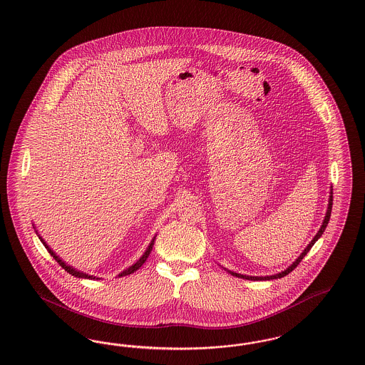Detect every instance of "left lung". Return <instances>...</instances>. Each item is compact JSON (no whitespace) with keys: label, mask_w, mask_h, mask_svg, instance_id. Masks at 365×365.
I'll use <instances>...</instances> for the list:
<instances>
[{"label":"left lung","mask_w":365,"mask_h":365,"mask_svg":"<svg viewBox=\"0 0 365 365\" xmlns=\"http://www.w3.org/2000/svg\"><path fill=\"white\" fill-rule=\"evenodd\" d=\"M331 207H333V189H330V197H329V205H327V212H326V216H324V219H323V222H322L321 228H319V231L317 232V235L314 236V239L309 242V245L307 246L304 250H303V252L297 257V259L294 261V262L292 263L291 266H288L285 270H282L281 273H277V274H273V276H264V277H258V276H245V274H239V273H235V272H231V270H227L230 274H232L235 277L239 278H245V279H251V281H269V279H276V278L285 277L287 274H289L292 270L299 264V263L302 262V259L304 258L307 255V252L311 250V247L315 245V242L321 237L323 232H324V230H326V227H327V224H329V220H330V216H331Z\"/></svg>","instance_id":"8db88e82"}]
</instances>
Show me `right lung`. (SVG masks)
I'll return each mask as SVG.
<instances>
[{
	"label": "right lung",
	"mask_w": 365,
	"mask_h": 365,
	"mask_svg": "<svg viewBox=\"0 0 365 365\" xmlns=\"http://www.w3.org/2000/svg\"><path fill=\"white\" fill-rule=\"evenodd\" d=\"M35 228V227H34ZM35 232L38 234V231L35 230ZM38 237L41 239V242L43 243L44 247L47 248V251L51 254V257L57 261V262L62 266V269H65L69 274H72L74 277L77 278H88V279H101L99 277H95V276H91V274H87V273H84V272H80V270H77V269H74L73 266H71V264H68L66 262H63L61 258H59L58 255L51 250V248L48 247V245L44 242L43 239H42V236L38 234ZM155 239H156V236H153V239L150 240V243H149V246L145 250V252L143 254V257L137 261L135 263H133L131 266H129L128 269H125L123 272H120L119 274H118V277H125V276H129L131 273H134L135 270H138L144 263H145L146 259H148V257H149V254H150V251H152V248H153V245H155Z\"/></svg>",
	"instance_id": "1"
}]
</instances>
